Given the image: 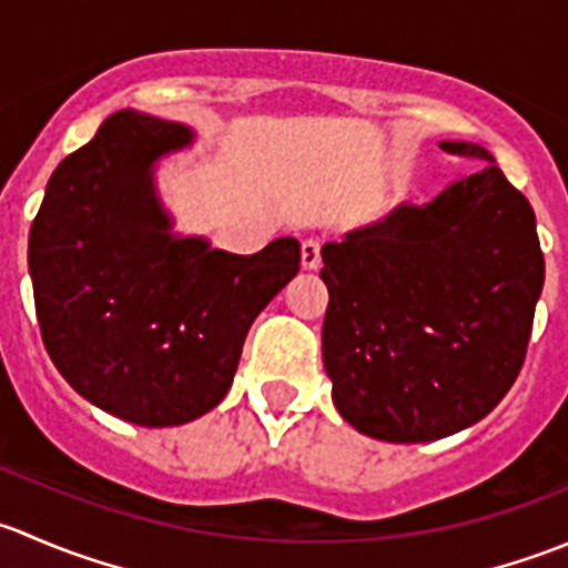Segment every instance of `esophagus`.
I'll list each match as a JSON object with an SVG mask.
<instances>
[{
    "label": "esophagus",
    "mask_w": 568,
    "mask_h": 568,
    "mask_svg": "<svg viewBox=\"0 0 568 568\" xmlns=\"http://www.w3.org/2000/svg\"><path fill=\"white\" fill-rule=\"evenodd\" d=\"M321 266V242L318 239H305L302 242V268L313 272Z\"/></svg>",
    "instance_id": "34e87169"
}]
</instances>
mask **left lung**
<instances>
[{
  "instance_id": "obj_1",
  "label": "left lung",
  "mask_w": 568,
  "mask_h": 568,
  "mask_svg": "<svg viewBox=\"0 0 568 568\" xmlns=\"http://www.w3.org/2000/svg\"><path fill=\"white\" fill-rule=\"evenodd\" d=\"M439 148L486 168L321 247L332 400L385 443H432L489 415L523 368L544 285L528 197L486 148Z\"/></svg>"
}]
</instances>
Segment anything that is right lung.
<instances>
[{"label": "right lung", "mask_w": 568, "mask_h": 568, "mask_svg": "<svg viewBox=\"0 0 568 568\" xmlns=\"http://www.w3.org/2000/svg\"><path fill=\"white\" fill-rule=\"evenodd\" d=\"M194 142L183 123L120 109L62 159L30 231L45 352L68 385L120 420L181 426L233 385L257 313L300 272V242L255 255L178 236L156 164Z\"/></svg>", "instance_id": "1"}]
</instances>
